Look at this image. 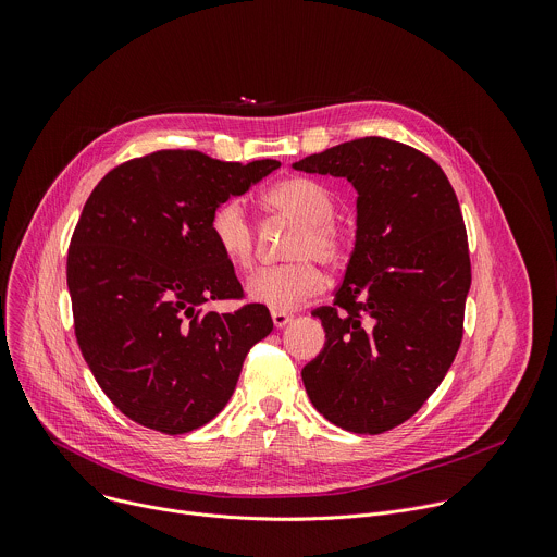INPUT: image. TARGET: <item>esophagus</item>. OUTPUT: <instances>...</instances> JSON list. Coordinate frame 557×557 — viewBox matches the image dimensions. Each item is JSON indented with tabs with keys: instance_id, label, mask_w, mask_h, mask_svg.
Segmentation results:
<instances>
[{
	"instance_id": "1",
	"label": "esophagus",
	"mask_w": 557,
	"mask_h": 557,
	"mask_svg": "<svg viewBox=\"0 0 557 557\" xmlns=\"http://www.w3.org/2000/svg\"><path fill=\"white\" fill-rule=\"evenodd\" d=\"M271 320H273V324H275V329H284L290 320H293V314H288V312H282V310H273L271 312Z\"/></svg>"
}]
</instances>
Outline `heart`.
I'll use <instances>...</instances> for the list:
<instances>
[{"mask_svg":"<svg viewBox=\"0 0 557 557\" xmlns=\"http://www.w3.org/2000/svg\"><path fill=\"white\" fill-rule=\"evenodd\" d=\"M269 215L295 222L284 258L275 269L258 271L247 282L253 304L271 310H295L306 299L324 290V273L317 267H339L348 258V237L333 220L337 202L333 191L312 178H286L262 194ZM209 235L218 253L237 271H249L256 262V228L237 198L220 202L209 218Z\"/></svg>","mask_w":557,"mask_h":557,"instance_id":"heart-1","label":"heart"}]
</instances>
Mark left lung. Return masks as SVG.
Returning <instances> with one entry per match:
<instances>
[{
  "mask_svg": "<svg viewBox=\"0 0 557 557\" xmlns=\"http://www.w3.org/2000/svg\"><path fill=\"white\" fill-rule=\"evenodd\" d=\"M357 189V240L333 306L314 308L324 350L301 379L317 412L355 434L414 417L462 339L471 284L467 231L445 172L381 136L342 143L293 165Z\"/></svg>",
  "mask_w": 557,
  "mask_h": 557,
  "instance_id": "obj_1",
  "label": "left lung"
}]
</instances>
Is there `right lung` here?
<instances>
[{"label":"right lung","instance_id":"obj_1","mask_svg":"<svg viewBox=\"0 0 557 557\" xmlns=\"http://www.w3.org/2000/svg\"><path fill=\"white\" fill-rule=\"evenodd\" d=\"M280 163H222L161 149L108 172L90 194L67 249L74 335L108 399L134 423L185 434L231 399L247 352L273 331L267 306L209 235L213 209Z\"/></svg>","mask_w":557,"mask_h":557}]
</instances>
